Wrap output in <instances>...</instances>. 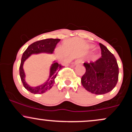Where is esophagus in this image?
I'll use <instances>...</instances> for the list:
<instances>
[{
    "instance_id": "esophagus-1",
    "label": "esophagus",
    "mask_w": 132,
    "mask_h": 132,
    "mask_svg": "<svg viewBox=\"0 0 132 132\" xmlns=\"http://www.w3.org/2000/svg\"><path fill=\"white\" fill-rule=\"evenodd\" d=\"M82 62V60L81 59H78V60H76L75 62V64H80Z\"/></svg>"
}]
</instances>
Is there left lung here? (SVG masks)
Here are the masks:
<instances>
[{
  "label": "left lung",
  "mask_w": 132,
  "mask_h": 132,
  "mask_svg": "<svg viewBox=\"0 0 132 132\" xmlns=\"http://www.w3.org/2000/svg\"><path fill=\"white\" fill-rule=\"evenodd\" d=\"M102 56L95 62L84 63L86 72L81 78L83 87L94 94H104L116 87L119 79V66L113 54L99 43Z\"/></svg>",
  "instance_id": "obj_1"
}]
</instances>
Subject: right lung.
Returning <instances> with one entry per match:
<instances>
[{
    "mask_svg": "<svg viewBox=\"0 0 132 132\" xmlns=\"http://www.w3.org/2000/svg\"><path fill=\"white\" fill-rule=\"evenodd\" d=\"M60 39L48 38L45 39L31 44L27 49L23 53L22 60H21L20 66V76L23 85L27 90L33 94H43L48 90L51 89L54 83V79L56 77L57 72L63 67L61 64H59L55 61L51 64L50 69V76L48 80L43 84L35 87H31L28 85L25 81V74L24 72L23 66L24 62L28 59L31 54H37L40 53L52 54L55 49L57 43L60 42Z\"/></svg>",
    "mask_w": 132,
    "mask_h": 132,
    "instance_id": "right-lung-1",
    "label": "right lung"
}]
</instances>
